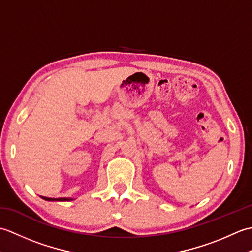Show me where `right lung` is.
<instances>
[{"label": "right lung", "instance_id": "1", "mask_svg": "<svg viewBox=\"0 0 252 252\" xmlns=\"http://www.w3.org/2000/svg\"><path fill=\"white\" fill-rule=\"evenodd\" d=\"M41 198H43L44 200H47V201H69V200H72V198H49V197H43V196H41Z\"/></svg>", "mask_w": 252, "mask_h": 252}]
</instances>
